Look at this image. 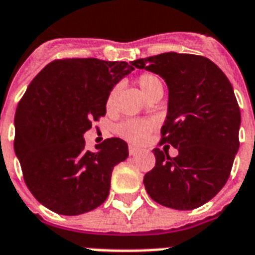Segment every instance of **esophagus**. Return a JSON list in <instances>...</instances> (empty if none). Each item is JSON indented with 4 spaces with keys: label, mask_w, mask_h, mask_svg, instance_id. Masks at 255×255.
Masks as SVG:
<instances>
[{
    "label": "esophagus",
    "mask_w": 255,
    "mask_h": 255,
    "mask_svg": "<svg viewBox=\"0 0 255 255\" xmlns=\"http://www.w3.org/2000/svg\"><path fill=\"white\" fill-rule=\"evenodd\" d=\"M139 151V149L137 147H134V146H129V154L130 155H135Z\"/></svg>",
    "instance_id": "34e87169"
}]
</instances>
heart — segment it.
Segmentation results:
<instances>
[{
  "label": "heart",
  "instance_id": "heart-1",
  "mask_svg": "<svg viewBox=\"0 0 255 255\" xmlns=\"http://www.w3.org/2000/svg\"><path fill=\"white\" fill-rule=\"evenodd\" d=\"M137 85L142 94L145 97H149L154 92L163 90V84L158 76H155L153 73H142L137 78ZM117 94V88L112 89V92L108 96L106 100V108L112 109L114 105ZM154 128V124L149 120H125L122 121L116 129V133L121 138L126 139L131 143H141L145 141V138L150 134V131Z\"/></svg>",
  "mask_w": 255,
  "mask_h": 255
}]
</instances>
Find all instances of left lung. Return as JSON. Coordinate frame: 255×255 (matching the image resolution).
Returning <instances> with one entry per match:
<instances>
[{
	"label": "left lung",
	"instance_id": "1",
	"mask_svg": "<svg viewBox=\"0 0 255 255\" xmlns=\"http://www.w3.org/2000/svg\"><path fill=\"white\" fill-rule=\"evenodd\" d=\"M162 77L169 89L161 145L153 150L155 166L143 183L162 206L191 210L209 202L225 186L240 147L241 112L225 73L206 57L162 53L131 62Z\"/></svg>",
	"mask_w": 255,
	"mask_h": 255
}]
</instances>
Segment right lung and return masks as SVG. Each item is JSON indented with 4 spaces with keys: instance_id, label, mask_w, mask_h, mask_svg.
Segmentation results:
<instances>
[{
    "instance_id": "right-lung-1",
    "label": "right lung",
    "mask_w": 255,
    "mask_h": 255,
    "mask_svg": "<svg viewBox=\"0 0 255 255\" xmlns=\"http://www.w3.org/2000/svg\"><path fill=\"white\" fill-rule=\"evenodd\" d=\"M131 70L124 61L56 60L27 86L15 112L14 151L27 189L49 210L78 216L108 198L128 143L109 138L90 151L84 134L105 116L109 93Z\"/></svg>"
}]
</instances>
